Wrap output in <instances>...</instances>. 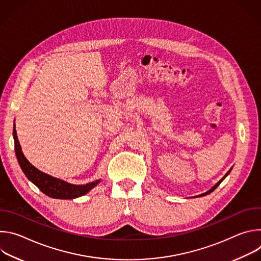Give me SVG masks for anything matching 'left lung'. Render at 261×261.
<instances>
[{
	"label": "left lung",
	"instance_id": "1",
	"mask_svg": "<svg viewBox=\"0 0 261 261\" xmlns=\"http://www.w3.org/2000/svg\"><path fill=\"white\" fill-rule=\"evenodd\" d=\"M231 169H232V167H231V168H230V169H229V170H228V171H227V173H226V174H225V175H224V176H223V177H222V178H221V179H220V180H219V181H218V182H217V184H216V185H215V186H214V187H212V188H211V189H210V190H208V191H206V192H205V193H202V194H200V195H198V197H199V196H204V195H207V194H210V193H212V192H213V191H214V190H215V189H216V188H217V187H218V186H219V185H220V184H221V182H222V180H223V179H224V178H225V177H226V176H227V175H228V174H229V173H230V171H231Z\"/></svg>",
	"mask_w": 261,
	"mask_h": 261
}]
</instances>
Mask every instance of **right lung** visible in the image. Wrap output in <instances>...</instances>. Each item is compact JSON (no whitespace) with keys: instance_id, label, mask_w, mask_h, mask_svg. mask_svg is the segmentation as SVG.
<instances>
[{"instance_id":"1","label":"right lung","mask_w":261,"mask_h":261,"mask_svg":"<svg viewBox=\"0 0 261 261\" xmlns=\"http://www.w3.org/2000/svg\"><path fill=\"white\" fill-rule=\"evenodd\" d=\"M13 138H14V146L15 154L18 161V164L25 174V176L31 180L35 186L39 188V190L45 195L56 198V199H74L81 196H84L89 191H91L94 187L101 181L100 179H96L92 182H88L86 185H73L61 178L54 177L45 172H42L38 168L32 165L28 159L24 157L21 146L19 144L15 125L13 129Z\"/></svg>"}]
</instances>
